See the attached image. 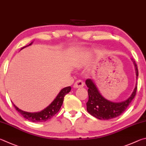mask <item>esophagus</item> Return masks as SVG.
<instances>
[{"instance_id": "34e87169", "label": "esophagus", "mask_w": 146, "mask_h": 146, "mask_svg": "<svg viewBox=\"0 0 146 146\" xmlns=\"http://www.w3.org/2000/svg\"><path fill=\"white\" fill-rule=\"evenodd\" d=\"M85 85V83H84L81 80H77L76 81V83L74 84L73 87L74 88H81L83 87V86Z\"/></svg>"}]
</instances>
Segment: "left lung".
Here are the masks:
<instances>
[{"instance_id": "1", "label": "left lung", "mask_w": 146, "mask_h": 146, "mask_svg": "<svg viewBox=\"0 0 146 146\" xmlns=\"http://www.w3.org/2000/svg\"><path fill=\"white\" fill-rule=\"evenodd\" d=\"M131 60L135 65L137 80L139 76L137 65L133 59H131ZM86 85L88 88V101L86 103V110L92 115L100 120H110L121 115L134 99L137 89V83L131 96L126 100L116 103L109 101L103 97L91 79L86 80Z\"/></svg>"}]
</instances>
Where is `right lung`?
<instances>
[{"label":"right lung","instance_id":"obj_1","mask_svg":"<svg viewBox=\"0 0 146 146\" xmlns=\"http://www.w3.org/2000/svg\"><path fill=\"white\" fill-rule=\"evenodd\" d=\"M33 43L31 42L29 45H28L25 47H22L21 50L23 48L27 47V46L31 45ZM71 90L70 86H67V87L63 88L61 89V91L59 92L58 96H56V98L54 99V101L51 103L47 107H46L45 109H43V110L38 112H27L23 111L22 110L18 108V107L15 105V109L19 112V113L22 115L27 120H29L30 121L35 122H45L47 120L50 119L51 117H52L56 113H57L58 111L60 110L61 105H62L64 97L65 96L66 94H67L68 92H70Z\"/></svg>","mask_w":146,"mask_h":146}]
</instances>
